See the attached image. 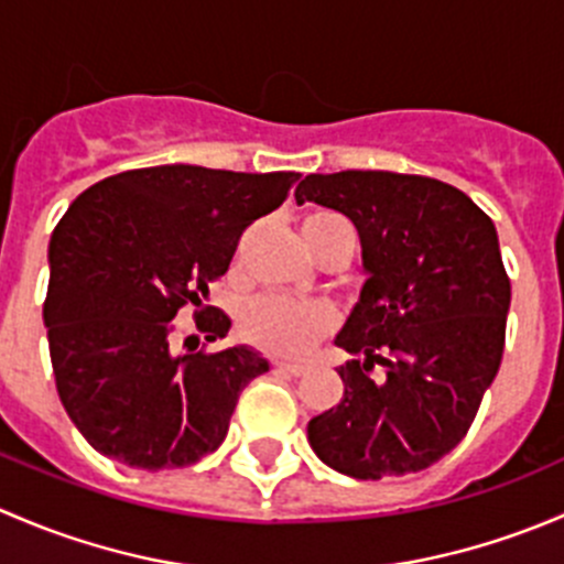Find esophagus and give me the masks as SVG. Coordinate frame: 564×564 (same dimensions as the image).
<instances>
[{
	"label": "esophagus",
	"mask_w": 564,
	"mask_h": 564,
	"mask_svg": "<svg viewBox=\"0 0 564 564\" xmlns=\"http://www.w3.org/2000/svg\"><path fill=\"white\" fill-rule=\"evenodd\" d=\"M275 371L289 373V377H303L305 366H300V362H275Z\"/></svg>",
	"instance_id": "obj_1"
}]
</instances>
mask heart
<instances>
[{
    "mask_svg": "<svg viewBox=\"0 0 564 564\" xmlns=\"http://www.w3.org/2000/svg\"><path fill=\"white\" fill-rule=\"evenodd\" d=\"M305 246L311 253L318 256V250L335 240L351 242V231L346 220L338 213L329 209H314L300 224ZM338 316L327 303H314V300H289L278 294L256 297L242 308L240 314V333L248 344L256 349L270 351L278 357H300L333 333Z\"/></svg>",
    "mask_w": 564,
    "mask_h": 564,
    "instance_id": "1",
    "label": "heart"
}]
</instances>
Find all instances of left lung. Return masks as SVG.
Wrapping results in <instances>:
<instances>
[{
  "mask_svg": "<svg viewBox=\"0 0 564 564\" xmlns=\"http://www.w3.org/2000/svg\"><path fill=\"white\" fill-rule=\"evenodd\" d=\"M294 198L355 224L366 272L335 335L355 355L338 368L344 395L308 423L311 447L357 480L429 469L464 440L502 362L497 229L458 187L417 174H308Z\"/></svg>",
  "mask_w": 564,
  "mask_h": 564,
  "instance_id": "left-lung-1",
  "label": "left lung"
}]
</instances>
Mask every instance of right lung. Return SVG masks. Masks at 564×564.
I'll return each instance as SVG.
<instances>
[{
  "label": "right lung",
  "instance_id": "right-lung-1",
  "mask_svg": "<svg viewBox=\"0 0 564 564\" xmlns=\"http://www.w3.org/2000/svg\"><path fill=\"white\" fill-rule=\"evenodd\" d=\"M297 176L172 163L106 176L67 207L48 242L43 322L62 406L95 451L147 471L218 451L270 362L242 344L176 351L174 318L193 305L198 333L226 338L231 318L204 305L209 286Z\"/></svg>",
  "mask_w": 564,
  "mask_h": 564
}]
</instances>
